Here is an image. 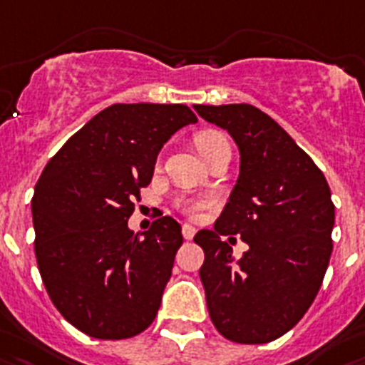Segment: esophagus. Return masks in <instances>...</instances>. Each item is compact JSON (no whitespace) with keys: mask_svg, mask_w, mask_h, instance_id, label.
I'll list each match as a JSON object with an SVG mask.
<instances>
[{"mask_svg":"<svg viewBox=\"0 0 365 365\" xmlns=\"http://www.w3.org/2000/svg\"><path fill=\"white\" fill-rule=\"evenodd\" d=\"M182 233H183V239L191 240L192 237H195L196 230L192 226H189V224H183V226H182Z\"/></svg>","mask_w":365,"mask_h":365,"instance_id":"34e87169","label":"esophagus"}]
</instances>
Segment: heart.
I'll return each instance as SVG.
<instances>
[{"instance_id": "b5f03b06", "label": "heart", "mask_w": 365, "mask_h": 365, "mask_svg": "<svg viewBox=\"0 0 365 365\" xmlns=\"http://www.w3.org/2000/svg\"><path fill=\"white\" fill-rule=\"evenodd\" d=\"M195 143L196 148H198L202 156H204V160H207L217 148L224 147V145H230L227 143L226 135L217 132V130H205V132H200V134L195 138ZM211 204H213L211 200H204V198H187V196H182V198L176 200V207H178L183 215L192 218L198 217V215Z\"/></svg>"}]
</instances>
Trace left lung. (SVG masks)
<instances>
[{"instance_id": "8db88e82", "label": "left lung", "mask_w": 365, "mask_h": 365, "mask_svg": "<svg viewBox=\"0 0 365 365\" xmlns=\"http://www.w3.org/2000/svg\"><path fill=\"white\" fill-rule=\"evenodd\" d=\"M195 110L227 130L240 150L230 202L215 230L195 235L205 253L200 279L209 316L227 340L268 344L303 318L322 287L332 252L331 189L309 154L259 108ZM233 235L249 244L239 262Z\"/></svg>"}]
</instances>
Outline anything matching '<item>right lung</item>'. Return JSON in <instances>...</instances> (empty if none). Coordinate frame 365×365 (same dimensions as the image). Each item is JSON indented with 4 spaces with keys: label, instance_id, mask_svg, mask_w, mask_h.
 Instances as JSON below:
<instances>
[{
    "label": "right lung",
    "instance_id": "add662e5",
    "mask_svg": "<svg viewBox=\"0 0 365 365\" xmlns=\"http://www.w3.org/2000/svg\"><path fill=\"white\" fill-rule=\"evenodd\" d=\"M196 121L185 104H112L75 132L38 178V270L56 310L84 334L125 340L156 318L182 226L160 217L134 235L128 218L165 141Z\"/></svg>",
    "mask_w": 365,
    "mask_h": 365
}]
</instances>
